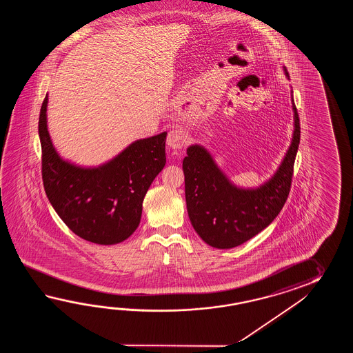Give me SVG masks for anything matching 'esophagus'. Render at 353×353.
Here are the masks:
<instances>
[{
	"instance_id": "esophagus-1",
	"label": "esophagus",
	"mask_w": 353,
	"mask_h": 353,
	"mask_svg": "<svg viewBox=\"0 0 353 353\" xmlns=\"http://www.w3.org/2000/svg\"><path fill=\"white\" fill-rule=\"evenodd\" d=\"M187 143V135L184 134V131H181L179 128L172 130L168 134V139H166V143L174 149V150H179Z\"/></svg>"
}]
</instances>
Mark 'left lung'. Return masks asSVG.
<instances>
[{
    "label": "left lung",
    "mask_w": 353,
    "mask_h": 353,
    "mask_svg": "<svg viewBox=\"0 0 353 353\" xmlns=\"http://www.w3.org/2000/svg\"><path fill=\"white\" fill-rule=\"evenodd\" d=\"M285 77L289 74L283 67ZM294 113L292 141L275 173L259 187L236 185L199 143L188 146L183 160L188 216L207 245L232 248L252 239L276 218L290 192L300 141L299 116L290 90Z\"/></svg>",
    "instance_id": "1"
}]
</instances>
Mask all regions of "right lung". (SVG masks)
<instances>
[{"mask_svg":"<svg viewBox=\"0 0 353 353\" xmlns=\"http://www.w3.org/2000/svg\"><path fill=\"white\" fill-rule=\"evenodd\" d=\"M48 94L39 117L46 193L63 222L97 245H116L140 225L151 183L165 166L166 132L136 140L103 164L61 158L48 130Z\"/></svg>","mask_w":353,"mask_h":353,"instance_id":"right-lung-1","label":"right lung"}]
</instances>
